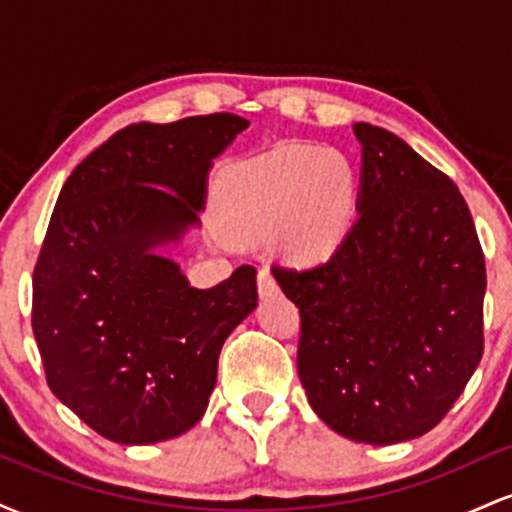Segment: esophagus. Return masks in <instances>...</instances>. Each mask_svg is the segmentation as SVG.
Instances as JSON below:
<instances>
[{"label":"esophagus","mask_w":512,"mask_h":512,"mask_svg":"<svg viewBox=\"0 0 512 512\" xmlns=\"http://www.w3.org/2000/svg\"><path fill=\"white\" fill-rule=\"evenodd\" d=\"M257 291H260L262 298L274 296V293L279 291V286H276V279L267 267H262L260 272H257Z\"/></svg>","instance_id":"1"}]
</instances>
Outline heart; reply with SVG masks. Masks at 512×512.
<instances>
[{
	"label": "heart",
	"mask_w": 512,
	"mask_h": 512,
	"mask_svg": "<svg viewBox=\"0 0 512 512\" xmlns=\"http://www.w3.org/2000/svg\"><path fill=\"white\" fill-rule=\"evenodd\" d=\"M356 199L354 166L330 146H284L233 168L219 197L223 231L276 240L296 262H320L342 243Z\"/></svg>",
	"instance_id": "obj_1"
}]
</instances>
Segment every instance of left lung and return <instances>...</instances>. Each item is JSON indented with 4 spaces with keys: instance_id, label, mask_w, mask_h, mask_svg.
<instances>
[{
    "instance_id": "left-lung-1",
    "label": "left lung",
    "mask_w": 512,
    "mask_h": 512,
    "mask_svg": "<svg viewBox=\"0 0 512 512\" xmlns=\"http://www.w3.org/2000/svg\"><path fill=\"white\" fill-rule=\"evenodd\" d=\"M356 221L327 262L272 274L301 310L298 375L339 436L419 438L484 354L486 267L467 202L407 142L356 122Z\"/></svg>"
}]
</instances>
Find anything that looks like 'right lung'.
I'll list each match as a JSON object with an SVG mask.
<instances>
[{"label": "right lung", "instance_id": "1", "mask_svg": "<svg viewBox=\"0 0 512 512\" xmlns=\"http://www.w3.org/2000/svg\"><path fill=\"white\" fill-rule=\"evenodd\" d=\"M248 125L231 113L129 125L57 197L33 272V334L55 397L113 443L190 431L223 342L257 308L250 264L195 289L161 255L199 226L214 158Z\"/></svg>", "mask_w": 512, "mask_h": 512}]
</instances>
